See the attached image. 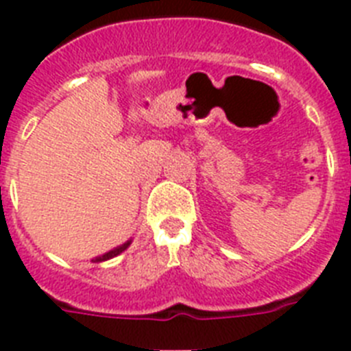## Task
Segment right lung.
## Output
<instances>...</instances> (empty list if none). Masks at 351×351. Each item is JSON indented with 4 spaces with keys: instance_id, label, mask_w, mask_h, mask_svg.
Masks as SVG:
<instances>
[{
    "instance_id": "right-lung-1",
    "label": "right lung",
    "mask_w": 351,
    "mask_h": 351,
    "mask_svg": "<svg viewBox=\"0 0 351 351\" xmlns=\"http://www.w3.org/2000/svg\"><path fill=\"white\" fill-rule=\"evenodd\" d=\"M130 243H132V241H126L125 244H121V246H117V248L110 250V252H107L105 255H101V257H96V258H94V262H103V261H108V258L117 257L119 253H123L126 248H128V246H130Z\"/></svg>"
}]
</instances>
